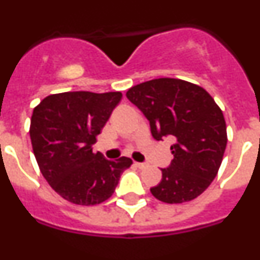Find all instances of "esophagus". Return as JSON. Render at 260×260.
<instances>
[{
    "mask_svg": "<svg viewBox=\"0 0 260 260\" xmlns=\"http://www.w3.org/2000/svg\"><path fill=\"white\" fill-rule=\"evenodd\" d=\"M135 165H137V167L139 168V169H144V168L147 167L146 162H138V161H135Z\"/></svg>",
    "mask_w": 260,
    "mask_h": 260,
    "instance_id": "1",
    "label": "esophagus"
}]
</instances>
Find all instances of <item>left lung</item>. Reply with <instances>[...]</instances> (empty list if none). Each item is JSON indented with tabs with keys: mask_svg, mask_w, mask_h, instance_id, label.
<instances>
[{
	"mask_svg": "<svg viewBox=\"0 0 260 260\" xmlns=\"http://www.w3.org/2000/svg\"><path fill=\"white\" fill-rule=\"evenodd\" d=\"M126 96L150 121L153 138L172 137L174 156L151 189L169 204L195 199L207 189L221 165L228 142L220 107L201 86L176 78H158L127 89Z\"/></svg>",
	"mask_w": 260,
	"mask_h": 260,
	"instance_id": "left-lung-1",
	"label": "left lung"
}]
</instances>
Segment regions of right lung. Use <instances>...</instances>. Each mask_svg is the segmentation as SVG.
Segmentation results:
<instances>
[{
	"label": "right lung",
	"instance_id": "obj_1",
	"mask_svg": "<svg viewBox=\"0 0 260 260\" xmlns=\"http://www.w3.org/2000/svg\"><path fill=\"white\" fill-rule=\"evenodd\" d=\"M121 98V92L70 91L47 96L34 108L29 125L34 155L50 187L66 201L80 206L103 203L133 164L125 156L110 161L92 151Z\"/></svg>",
	"mask_w": 260,
	"mask_h": 260
}]
</instances>
